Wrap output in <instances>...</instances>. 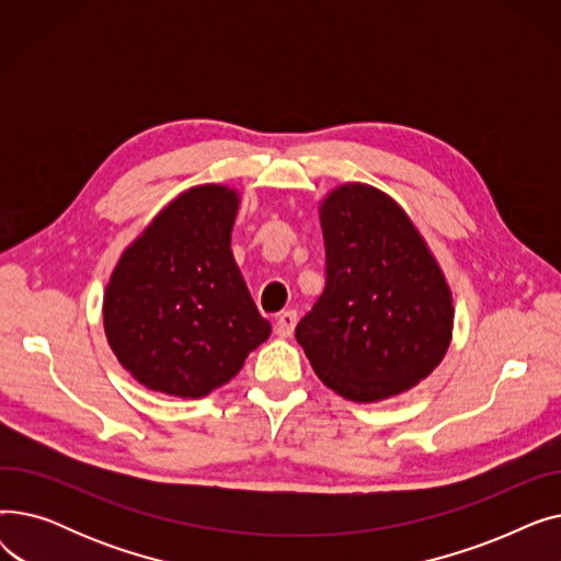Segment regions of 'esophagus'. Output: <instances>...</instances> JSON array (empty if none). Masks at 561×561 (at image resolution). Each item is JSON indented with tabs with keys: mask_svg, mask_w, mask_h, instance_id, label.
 I'll list each match as a JSON object with an SVG mask.
<instances>
[{
	"mask_svg": "<svg viewBox=\"0 0 561 561\" xmlns=\"http://www.w3.org/2000/svg\"><path fill=\"white\" fill-rule=\"evenodd\" d=\"M296 311H282L275 320V334L282 336V339H288L293 334V330H296Z\"/></svg>",
	"mask_w": 561,
	"mask_h": 561,
	"instance_id": "1",
	"label": "esophagus"
}]
</instances>
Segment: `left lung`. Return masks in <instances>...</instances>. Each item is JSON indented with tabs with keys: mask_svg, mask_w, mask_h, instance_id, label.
<instances>
[{
	"mask_svg": "<svg viewBox=\"0 0 561 561\" xmlns=\"http://www.w3.org/2000/svg\"><path fill=\"white\" fill-rule=\"evenodd\" d=\"M328 284L296 339L318 379L370 404L414 389L453 341V290L402 206L347 182L318 204Z\"/></svg>",
	"mask_w": 561,
	"mask_h": 561,
	"instance_id": "8db88e82",
	"label": "left lung"
}]
</instances>
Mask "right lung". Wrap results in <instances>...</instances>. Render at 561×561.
Masks as SVG:
<instances>
[{"label":"right lung","instance_id":"add662e5","mask_svg":"<svg viewBox=\"0 0 561 561\" xmlns=\"http://www.w3.org/2000/svg\"><path fill=\"white\" fill-rule=\"evenodd\" d=\"M241 193L202 184L176 195L125 248L104 288V334L145 389L197 400L239 375L268 341L231 252Z\"/></svg>","mask_w":561,"mask_h":561}]
</instances>
